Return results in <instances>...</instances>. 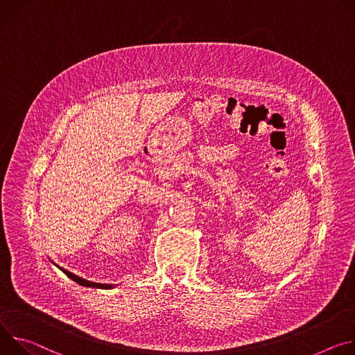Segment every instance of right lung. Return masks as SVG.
Instances as JSON below:
<instances>
[{"mask_svg": "<svg viewBox=\"0 0 355 355\" xmlns=\"http://www.w3.org/2000/svg\"><path fill=\"white\" fill-rule=\"evenodd\" d=\"M52 263H55L53 261H52ZM56 265V263H55ZM58 266V265H56ZM63 273H66L67 277L71 279V281H74L76 284H78V285H82V286H86V288H98V289H112V288H115L116 285H108V284H97V282H90V281H87V279H83V278H80V277H77V275H74V273H71V272H69V270H66V269H63V268H60V266H58Z\"/></svg>", "mask_w": 355, "mask_h": 355, "instance_id": "right-lung-1", "label": "right lung"}]
</instances>
